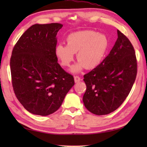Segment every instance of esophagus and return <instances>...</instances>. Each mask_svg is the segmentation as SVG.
I'll return each mask as SVG.
<instances>
[{"label": "esophagus", "mask_w": 147, "mask_h": 147, "mask_svg": "<svg viewBox=\"0 0 147 147\" xmlns=\"http://www.w3.org/2000/svg\"><path fill=\"white\" fill-rule=\"evenodd\" d=\"M81 80V78L78 76H74V82H75L76 83L77 82H79Z\"/></svg>", "instance_id": "esophagus-1"}]
</instances>
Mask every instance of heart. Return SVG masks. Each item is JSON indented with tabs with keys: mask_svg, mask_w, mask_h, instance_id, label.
<instances>
[{
	"mask_svg": "<svg viewBox=\"0 0 147 147\" xmlns=\"http://www.w3.org/2000/svg\"><path fill=\"white\" fill-rule=\"evenodd\" d=\"M109 40L105 35L84 30L74 32L67 38V45L59 43L56 47V55L64 67L70 66L74 54L79 61L72 68L77 72L85 67L92 69L102 61L109 47Z\"/></svg>",
	"mask_w": 147,
	"mask_h": 147,
	"instance_id": "heart-1",
	"label": "heart"
}]
</instances>
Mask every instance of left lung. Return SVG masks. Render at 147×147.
I'll return each mask as SVG.
<instances>
[{"label": "left lung", "instance_id": "obj_1", "mask_svg": "<svg viewBox=\"0 0 147 147\" xmlns=\"http://www.w3.org/2000/svg\"><path fill=\"white\" fill-rule=\"evenodd\" d=\"M118 38L102 63L84 76L86 108L97 115L116 110L127 97L136 80L138 63L135 50L125 35Z\"/></svg>", "mask_w": 147, "mask_h": 147}]
</instances>
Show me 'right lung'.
I'll use <instances>...</instances> for the list:
<instances>
[{
  "mask_svg": "<svg viewBox=\"0 0 147 147\" xmlns=\"http://www.w3.org/2000/svg\"><path fill=\"white\" fill-rule=\"evenodd\" d=\"M60 23L36 24L13 49L11 82L16 97L27 111L42 116L58 110L74 86V77L62 69L56 55Z\"/></svg>",
  "mask_w": 147,
  "mask_h": 147,
  "instance_id": "add662e5",
  "label": "right lung"
}]
</instances>
